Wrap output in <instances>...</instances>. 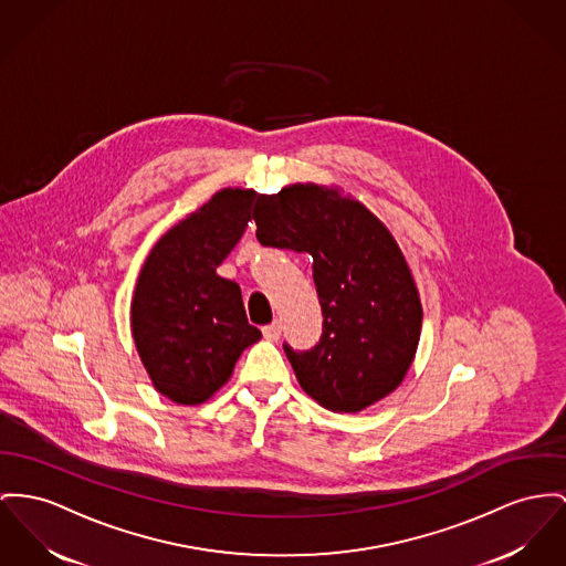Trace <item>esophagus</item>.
<instances>
[{"label": "esophagus", "mask_w": 566, "mask_h": 566, "mask_svg": "<svg viewBox=\"0 0 566 566\" xmlns=\"http://www.w3.org/2000/svg\"><path fill=\"white\" fill-rule=\"evenodd\" d=\"M281 331H283V326H281V322L276 319V322H272V324H268L262 328V333H264V337L268 340H276L281 337Z\"/></svg>", "instance_id": "esophagus-1"}]
</instances>
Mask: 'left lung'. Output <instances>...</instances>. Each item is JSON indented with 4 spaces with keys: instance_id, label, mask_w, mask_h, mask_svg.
Returning <instances> with one entry per match:
<instances>
[{
    "instance_id": "left-lung-1",
    "label": "left lung",
    "mask_w": 566,
    "mask_h": 566,
    "mask_svg": "<svg viewBox=\"0 0 566 566\" xmlns=\"http://www.w3.org/2000/svg\"><path fill=\"white\" fill-rule=\"evenodd\" d=\"M258 240L313 258L324 326L311 349H283L302 390L333 412H360L408 374L422 306L390 231L339 190L294 185L260 195Z\"/></svg>"
}]
</instances>
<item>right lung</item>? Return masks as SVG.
Instances as JSON below:
<instances>
[{
	"instance_id": "add662e5",
	"label": "right lung",
	"mask_w": 566,
	"mask_h": 566,
	"mask_svg": "<svg viewBox=\"0 0 566 566\" xmlns=\"http://www.w3.org/2000/svg\"><path fill=\"white\" fill-rule=\"evenodd\" d=\"M253 190L226 189L171 227L139 272L133 337L156 390L182 406L210 399L262 339L240 285L217 274L251 221Z\"/></svg>"
}]
</instances>
